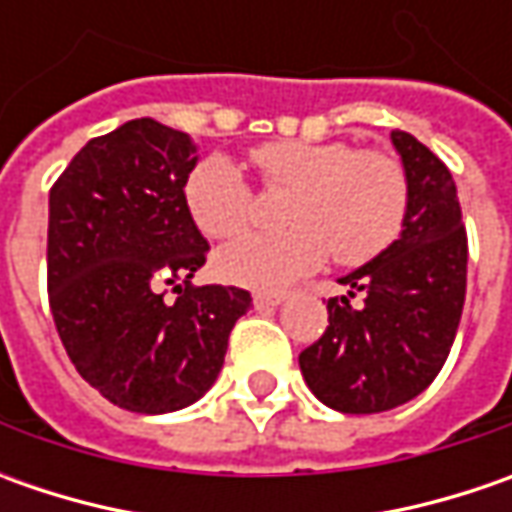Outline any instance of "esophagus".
<instances>
[{
    "mask_svg": "<svg viewBox=\"0 0 512 512\" xmlns=\"http://www.w3.org/2000/svg\"><path fill=\"white\" fill-rule=\"evenodd\" d=\"M282 302H285V296H282V293H256V296H253V305L259 307V310L279 307Z\"/></svg>",
    "mask_w": 512,
    "mask_h": 512,
    "instance_id": "1",
    "label": "esophagus"
}]
</instances>
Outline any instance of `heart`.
Listing matches in <instances>:
<instances>
[{"label":"heart","mask_w":512,"mask_h":512,"mask_svg":"<svg viewBox=\"0 0 512 512\" xmlns=\"http://www.w3.org/2000/svg\"><path fill=\"white\" fill-rule=\"evenodd\" d=\"M270 187H290L282 233H250L216 256L230 285L282 290L313 273L333 247L336 262L362 265L393 245L407 216V173L384 150H353L344 142L279 139L250 153ZM185 205L210 239L239 233L250 219V190L225 156L190 170Z\"/></svg>","instance_id":"1"}]
</instances>
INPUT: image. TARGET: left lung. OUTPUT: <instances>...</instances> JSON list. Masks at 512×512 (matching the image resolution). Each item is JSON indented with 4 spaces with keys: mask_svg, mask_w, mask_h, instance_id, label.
Listing matches in <instances>:
<instances>
[{
    "mask_svg": "<svg viewBox=\"0 0 512 512\" xmlns=\"http://www.w3.org/2000/svg\"><path fill=\"white\" fill-rule=\"evenodd\" d=\"M390 142L407 173L402 233L376 259L339 279L327 330L302 350L313 396L339 413H382L416 399L453 347L467 287V233L456 182L404 130Z\"/></svg>",
    "mask_w": 512,
    "mask_h": 512,
    "instance_id": "left-lung-1",
    "label": "left lung"
}]
</instances>
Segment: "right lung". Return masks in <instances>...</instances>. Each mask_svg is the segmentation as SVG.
Here are the masks:
<instances>
[{"label":"right lung","mask_w":512,"mask_h":512,"mask_svg":"<svg viewBox=\"0 0 512 512\" xmlns=\"http://www.w3.org/2000/svg\"><path fill=\"white\" fill-rule=\"evenodd\" d=\"M196 142L156 119L90 139L50 187L48 293L79 376L130 413H173L213 387L253 299L193 287L207 239L185 205ZM176 281L180 285L175 284ZM175 284L176 303L161 287Z\"/></svg>","instance_id":"1"}]
</instances>
